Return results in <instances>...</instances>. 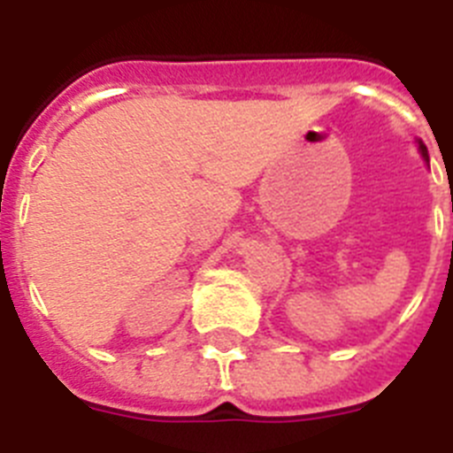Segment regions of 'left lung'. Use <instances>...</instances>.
<instances>
[{
    "mask_svg": "<svg viewBox=\"0 0 453 453\" xmlns=\"http://www.w3.org/2000/svg\"><path fill=\"white\" fill-rule=\"evenodd\" d=\"M419 151H422L424 158H429V156H426V154H429V151H426V147H424V142H419Z\"/></svg>",
    "mask_w": 453,
    "mask_h": 453,
    "instance_id": "obj_1",
    "label": "left lung"
}]
</instances>
